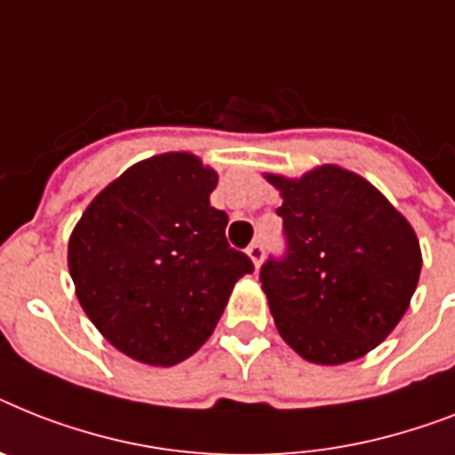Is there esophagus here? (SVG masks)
<instances>
[{"instance_id": "34e87169", "label": "esophagus", "mask_w": 455, "mask_h": 455, "mask_svg": "<svg viewBox=\"0 0 455 455\" xmlns=\"http://www.w3.org/2000/svg\"><path fill=\"white\" fill-rule=\"evenodd\" d=\"M247 254H250V259L254 261V266H259L261 259H264V243H261V240H252L250 247H247Z\"/></svg>"}]
</instances>
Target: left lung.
I'll list each match as a JSON object with an SVG mask.
<instances>
[{
  "label": "left lung",
  "instance_id": "1",
  "mask_svg": "<svg viewBox=\"0 0 455 455\" xmlns=\"http://www.w3.org/2000/svg\"><path fill=\"white\" fill-rule=\"evenodd\" d=\"M283 194V254L259 280L280 336L306 360L341 364L376 348L409 308L420 275L411 224L362 177L324 165Z\"/></svg>",
  "mask_w": 455,
  "mask_h": 455
}]
</instances>
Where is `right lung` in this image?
Instances as JSON below:
<instances>
[{"mask_svg": "<svg viewBox=\"0 0 455 455\" xmlns=\"http://www.w3.org/2000/svg\"><path fill=\"white\" fill-rule=\"evenodd\" d=\"M217 172L191 154L132 165L81 215L69 275L91 323L132 360L172 367L208 341L252 259L210 205Z\"/></svg>", "mask_w": 455, "mask_h": 455, "instance_id": "add662e5", "label": "right lung"}]
</instances>
